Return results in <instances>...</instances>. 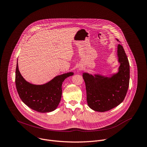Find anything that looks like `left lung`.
Masks as SVG:
<instances>
[{"mask_svg":"<svg viewBox=\"0 0 147 147\" xmlns=\"http://www.w3.org/2000/svg\"><path fill=\"white\" fill-rule=\"evenodd\" d=\"M117 41H119L117 39ZM118 73L110 77L100 74H82L88 106L94 111L105 112L120 105L124 100L129 85L130 66L123 47L117 46Z\"/></svg>","mask_w":147,"mask_h":147,"instance_id":"left-lung-1","label":"left lung"}]
</instances>
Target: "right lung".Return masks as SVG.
I'll return each mask as SVG.
<instances>
[{
  "label": "right lung",
  "instance_id": "obj_1",
  "mask_svg": "<svg viewBox=\"0 0 147 147\" xmlns=\"http://www.w3.org/2000/svg\"><path fill=\"white\" fill-rule=\"evenodd\" d=\"M73 74V72H69L57 76L42 85L32 84L27 82L21 74L17 59L16 88L22 101L29 108L39 113L51 112L57 108L61 102L63 82Z\"/></svg>",
  "mask_w": 147,
  "mask_h": 147
}]
</instances>
